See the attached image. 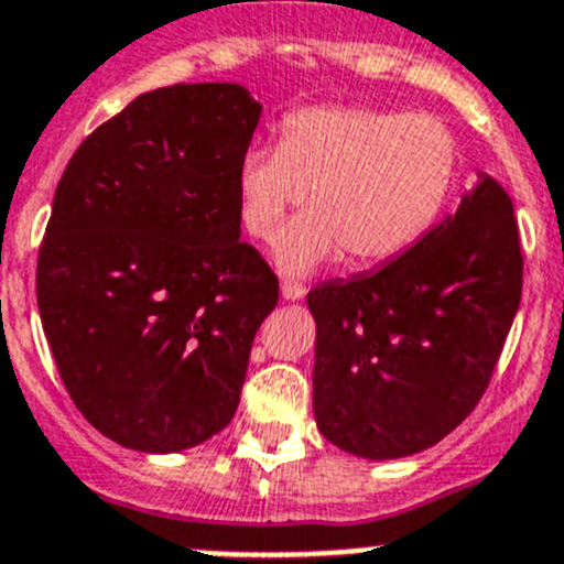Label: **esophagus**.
Wrapping results in <instances>:
<instances>
[{"instance_id":"esophagus-1","label":"esophagus","mask_w":564,"mask_h":564,"mask_svg":"<svg viewBox=\"0 0 564 564\" xmlns=\"http://www.w3.org/2000/svg\"><path fill=\"white\" fill-rule=\"evenodd\" d=\"M279 291H282V299H285V302H299V299L304 296V285H299V282H293V279H282V288H279Z\"/></svg>"}]
</instances>
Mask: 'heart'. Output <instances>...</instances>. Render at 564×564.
<instances>
[{"label": "heart", "mask_w": 564, "mask_h": 564, "mask_svg": "<svg viewBox=\"0 0 564 564\" xmlns=\"http://www.w3.org/2000/svg\"><path fill=\"white\" fill-rule=\"evenodd\" d=\"M453 178L456 139L436 117L310 106L282 120L279 148L240 159L237 200L248 235L271 242L307 198V215L276 242L282 271H313L338 254L349 268H375L427 235Z\"/></svg>", "instance_id": "heart-1"}]
</instances>
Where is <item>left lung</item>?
<instances>
[{
    "mask_svg": "<svg viewBox=\"0 0 564 564\" xmlns=\"http://www.w3.org/2000/svg\"><path fill=\"white\" fill-rule=\"evenodd\" d=\"M520 291L514 206L478 173L458 209L405 254L307 293L322 436L369 462L442 442L487 391Z\"/></svg>",
    "mask_w": 564,
    "mask_h": 564,
    "instance_id": "1",
    "label": "left lung"
}]
</instances>
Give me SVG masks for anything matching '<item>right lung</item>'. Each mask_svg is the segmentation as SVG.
<instances>
[{"instance_id":"obj_1","label":"right lung","mask_w":564,"mask_h":564,"mask_svg":"<svg viewBox=\"0 0 564 564\" xmlns=\"http://www.w3.org/2000/svg\"><path fill=\"white\" fill-rule=\"evenodd\" d=\"M262 106L240 83L148 91L83 139L35 271L66 391L102 436L178 453L231 422L279 282L240 242L237 167Z\"/></svg>"}]
</instances>
